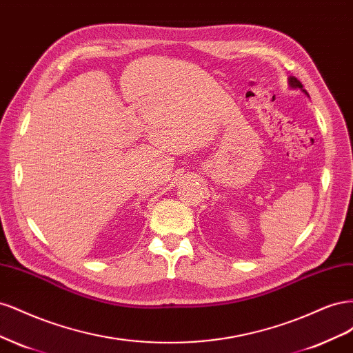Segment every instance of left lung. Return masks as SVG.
I'll list each match as a JSON object with an SVG mask.
<instances>
[{"mask_svg": "<svg viewBox=\"0 0 353 353\" xmlns=\"http://www.w3.org/2000/svg\"><path fill=\"white\" fill-rule=\"evenodd\" d=\"M288 82H290V87L292 88H301L305 94H307L305 90H303V85H302V82L299 81L297 78H294V77H290V79H288Z\"/></svg>", "mask_w": 353, "mask_h": 353, "instance_id": "1", "label": "left lung"}]
</instances>
